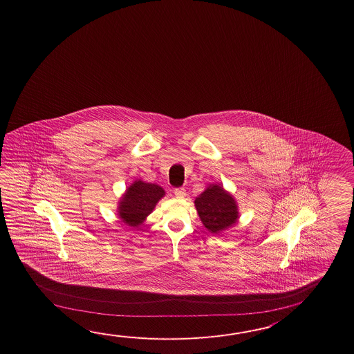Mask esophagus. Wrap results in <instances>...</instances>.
I'll use <instances>...</instances> for the list:
<instances>
[{
  "label": "esophagus",
  "instance_id": "1",
  "mask_svg": "<svg viewBox=\"0 0 354 354\" xmlns=\"http://www.w3.org/2000/svg\"><path fill=\"white\" fill-rule=\"evenodd\" d=\"M174 195H176V197L177 198H183V197H186V189L185 188H176L174 189Z\"/></svg>",
  "mask_w": 354,
  "mask_h": 354
}]
</instances>
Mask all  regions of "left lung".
I'll use <instances>...</instances> for the list:
<instances>
[{
	"label": "left lung",
	"mask_w": 354,
	"mask_h": 354,
	"mask_svg": "<svg viewBox=\"0 0 354 354\" xmlns=\"http://www.w3.org/2000/svg\"><path fill=\"white\" fill-rule=\"evenodd\" d=\"M195 206L203 226L211 233L224 232L239 218L235 198L221 185H210L196 197Z\"/></svg>",
	"instance_id": "8db88e82"
}]
</instances>
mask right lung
Masks as SVG:
<instances>
[{
  "mask_svg": "<svg viewBox=\"0 0 354 354\" xmlns=\"http://www.w3.org/2000/svg\"><path fill=\"white\" fill-rule=\"evenodd\" d=\"M166 195L165 189L143 180L133 182L122 195L118 207L119 218L127 225L136 227L142 225L144 220L154 210L159 200Z\"/></svg>",
  "mask_w": 354,
  "mask_h": 354,
  "instance_id": "obj_1",
  "label": "right lung"
}]
</instances>
